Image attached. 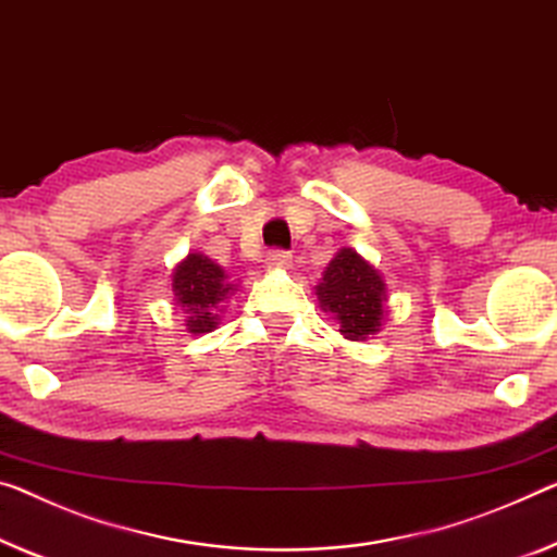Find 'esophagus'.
<instances>
[{
	"label": "esophagus",
	"instance_id": "1",
	"mask_svg": "<svg viewBox=\"0 0 557 557\" xmlns=\"http://www.w3.org/2000/svg\"><path fill=\"white\" fill-rule=\"evenodd\" d=\"M267 263L271 269H288L290 263H294V256H290L288 251H271Z\"/></svg>",
	"mask_w": 557,
	"mask_h": 557
}]
</instances>
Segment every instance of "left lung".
<instances>
[{
	"instance_id": "left-lung-1",
	"label": "left lung",
	"mask_w": 557,
	"mask_h": 557,
	"mask_svg": "<svg viewBox=\"0 0 557 557\" xmlns=\"http://www.w3.org/2000/svg\"><path fill=\"white\" fill-rule=\"evenodd\" d=\"M319 306L338 323L341 336L366 341L379 333L388 315V288L379 269L354 249H341L315 286Z\"/></svg>"
}]
</instances>
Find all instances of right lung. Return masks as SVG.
<instances>
[{
    "label": "right lung",
    "mask_w": 557,
    "mask_h": 557,
    "mask_svg": "<svg viewBox=\"0 0 557 557\" xmlns=\"http://www.w3.org/2000/svg\"><path fill=\"white\" fill-rule=\"evenodd\" d=\"M238 286L231 284L228 273L209 256L194 251L176 263L171 273V290L174 301L184 313V326L194 336L211 333L219 326L226 298L234 296Z\"/></svg>",
    "instance_id": "right-lung-1"
}]
</instances>
